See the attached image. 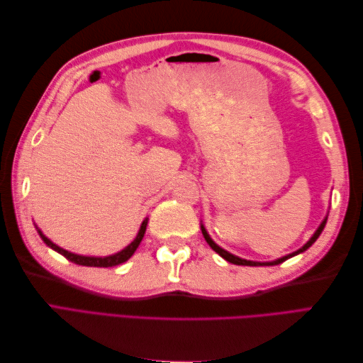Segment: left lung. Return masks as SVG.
<instances>
[{"label": "left lung", "instance_id": "1", "mask_svg": "<svg viewBox=\"0 0 363 363\" xmlns=\"http://www.w3.org/2000/svg\"><path fill=\"white\" fill-rule=\"evenodd\" d=\"M325 223H327V218H324V221L321 223V225L318 227V230L316 232L313 233V236L307 240V242L300 248V250H296L295 252H291V255H288V256H283V257H280V259H277V260H274V262H255V260H245V259H240V257H238V256H235V255H232V252H228V251H225L224 248H221L219 245H216L213 240H212V238L207 235V232H206V228H204V225H201V232H203V236H204V239H206V242L211 245V248L213 250V251H216L219 256H221L223 259H225L227 262H230V263H235V265H244V267H269V265H279V263H281V262H284V260H288V259H291V257H294V256H296V255H300V252H303V251H306L307 248H309L315 240L320 238V235L323 233V230H324V227H325Z\"/></svg>", "mask_w": 363, "mask_h": 363}]
</instances>
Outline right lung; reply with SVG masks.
Here are the masks:
<instances>
[{
    "instance_id": "1",
    "label": "right lung",
    "mask_w": 363,
    "mask_h": 363,
    "mask_svg": "<svg viewBox=\"0 0 363 363\" xmlns=\"http://www.w3.org/2000/svg\"><path fill=\"white\" fill-rule=\"evenodd\" d=\"M147 224H148V218L144 219V223H142L140 228H139V233L136 236V239L131 242L130 245H127L124 250H121L119 252H116V255H112V256H106V257H91V256H80V255H75V252H71V251H67L60 248L59 245H56L54 242H51V240L43 235L40 230L38 228V233L39 236L42 238L43 242H45L50 248H52L54 251L60 252L62 256L67 257L68 260L77 263V265H83V267H98V268H108V267H116L119 265V263H124L127 262L131 256H133V252L136 251V248L139 247L142 238H144L145 235V230H147Z\"/></svg>"
}]
</instances>
